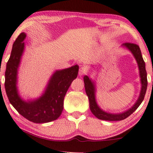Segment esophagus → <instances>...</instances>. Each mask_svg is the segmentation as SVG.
Segmentation results:
<instances>
[{
  "label": "esophagus",
  "instance_id": "esophagus-1",
  "mask_svg": "<svg viewBox=\"0 0 153 153\" xmlns=\"http://www.w3.org/2000/svg\"><path fill=\"white\" fill-rule=\"evenodd\" d=\"M86 73V68L84 67H82L81 68H79V76H82L84 75Z\"/></svg>",
  "mask_w": 153,
  "mask_h": 153
}]
</instances>
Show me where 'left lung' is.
<instances>
[{"label":"left lung","instance_id":"obj_1","mask_svg":"<svg viewBox=\"0 0 153 153\" xmlns=\"http://www.w3.org/2000/svg\"><path fill=\"white\" fill-rule=\"evenodd\" d=\"M122 47L126 48L128 50H129L131 52L134 58H135L137 63L139 72H140V82L141 84H142L140 95H139L138 99L135 104L131 108L128 109L127 111H125L120 113H110L106 112L100 108L96 102V98H95V91L96 90H95L94 82L88 76H84V87H85L86 93L88 97V100H89L90 110L93 115L100 120L106 121H120L126 119L140 106L141 103L144 99L146 92L148 86L147 73L146 71L145 62L142 58V52H141L140 47L137 45L128 42L123 44Z\"/></svg>","mask_w":153,"mask_h":153}]
</instances>
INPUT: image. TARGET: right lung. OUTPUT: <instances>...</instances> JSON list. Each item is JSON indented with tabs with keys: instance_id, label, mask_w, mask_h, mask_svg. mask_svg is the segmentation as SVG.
Returning <instances> with one entry per match:
<instances>
[{
	"instance_id": "add662e5",
	"label": "right lung",
	"mask_w": 153,
	"mask_h": 153,
	"mask_svg": "<svg viewBox=\"0 0 153 153\" xmlns=\"http://www.w3.org/2000/svg\"><path fill=\"white\" fill-rule=\"evenodd\" d=\"M26 33L22 32L13 42L6 66L4 87L11 105L27 120L37 124L47 123L60 117L64 108V99L68 88L77 76L79 66L76 65L62 70H56L50 77L40 97L25 100L18 93V71L25 51Z\"/></svg>"
}]
</instances>
